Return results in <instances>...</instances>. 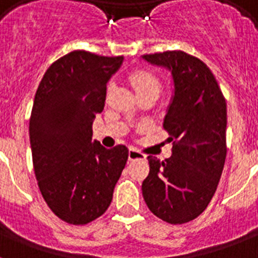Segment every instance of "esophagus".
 <instances>
[{"instance_id": "obj_1", "label": "esophagus", "mask_w": 258, "mask_h": 258, "mask_svg": "<svg viewBox=\"0 0 258 258\" xmlns=\"http://www.w3.org/2000/svg\"><path fill=\"white\" fill-rule=\"evenodd\" d=\"M146 155L143 153H141L139 150L137 149H130L128 151V159L130 161H135V159H145Z\"/></svg>"}]
</instances>
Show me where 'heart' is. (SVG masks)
<instances>
[{"label":"heart","instance_id":"heart-1","mask_svg":"<svg viewBox=\"0 0 258 258\" xmlns=\"http://www.w3.org/2000/svg\"><path fill=\"white\" fill-rule=\"evenodd\" d=\"M130 82L135 88L137 93L146 92V91H161V83L157 79L155 75H153L149 71H137L131 75ZM111 87H108V91Z\"/></svg>","mask_w":258,"mask_h":258}]
</instances>
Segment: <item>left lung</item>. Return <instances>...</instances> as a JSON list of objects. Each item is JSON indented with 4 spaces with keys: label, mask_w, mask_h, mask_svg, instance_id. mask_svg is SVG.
<instances>
[{
    "label": "left lung",
    "mask_w": 258,
    "mask_h": 258,
    "mask_svg": "<svg viewBox=\"0 0 258 258\" xmlns=\"http://www.w3.org/2000/svg\"><path fill=\"white\" fill-rule=\"evenodd\" d=\"M146 61L170 70L174 97L163 128L172 155H149L150 172L142 183L151 213L172 225L200 216L217 190L226 159V100L204 61L182 50L143 54Z\"/></svg>",
    "instance_id": "1"
}]
</instances>
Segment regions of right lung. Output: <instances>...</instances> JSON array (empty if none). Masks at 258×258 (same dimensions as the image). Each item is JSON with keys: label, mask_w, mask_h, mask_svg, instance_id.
I'll return each mask as SVG.
<instances>
[{"label": "right lung", "mask_w": 258, "mask_h": 258, "mask_svg": "<svg viewBox=\"0 0 258 258\" xmlns=\"http://www.w3.org/2000/svg\"><path fill=\"white\" fill-rule=\"evenodd\" d=\"M123 62L74 50L46 70L29 120L34 175L49 209L71 225H87L108 209L128 149L92 142L104 108L107 82Z\"/></svg>", "instance_id": "add662e5"}]
</instances>
